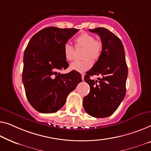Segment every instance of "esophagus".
<instances>
[{
    "label": "esophagus",
    "instance_id": "esophagus-1",
    "mask_svg": "<svg viewBox=\"0 0 151 151\" xmlns=\"http://www.w3.org/2000/svg\"><path fill=\"white\" fill-rule=\"evenodd\" d=\"M84 76H85L84 74H82V75H81V78H82V80L83 81H84Z\"/></svg>",
    "mask_w": 151,
    "mask_h": 151
}]
</instances>
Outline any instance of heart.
<instances>
[{
	"instance_id": "1",
	"label": "heart",
	"mask_w": 151,
	"mask_h": 151,
	"mask_svg": "<svg viewBox=\"0 0 151 151\" xmlns=\"http://www.w3.org/2000/svg\"><path fill=\"white\" fill-rule=\"evenodd\" d=\"M76 47H84L82 60H76L70 65L72 70L78 73H84L91 68L93 64L91 59L98 60L102 50V44L100 40L95 39L91 34L83 32L75 40ZM74 47L69 43L64 45V55L67 61H71L73 58Z\"/></svg>"
}]
</instances>
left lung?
Wrapping results in <instances>:
<instances>
[{"mask_svg":"<svg viewBox=\"0 0 151 151\" xmlns=\"http://www.w3.org/2000/svg\"><path fill=\"white\" fill-rule=\"evenodd\" d=\"M89 30L100 36L102 50L98 61L85 76L90 91L83 98V108L90 116L104 118L115 112L125 96L128 69L124 47L121 40L106 28ZM93 75H101V78L91 80L90 76Z\"/></svg>","mask_w":151,"mask_h":151,"instance_id":"8db88e82","label":"left lung"}]
</instances>
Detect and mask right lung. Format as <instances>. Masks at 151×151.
<instances>
[{
	"instance_id": "1",
	"label": "right lung",
	"mask_w": 151,
	"mask_h": 151,
	"mask_svg": "<svg viewBox=\"0 0 151 151\" xmlns=\"http://www.w3.org/2000/svg\"><path fill=\"white\" fill-rule=\"evenodd\" d=\"M78 30L48 27L29 41L24 54L22 81L27 99L36 111L42 113L59 111L68 94L82 81L76 71L59 73L69 66L64 55V45Z\"/></svg>"
}]
</instances>
